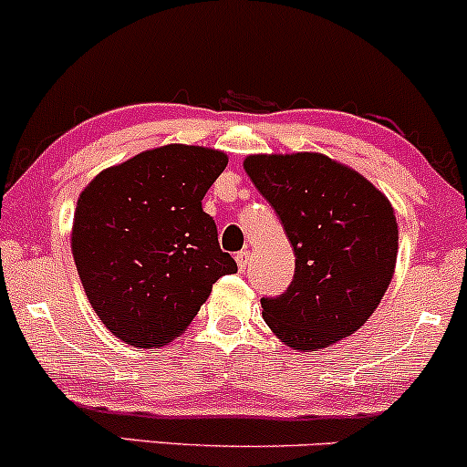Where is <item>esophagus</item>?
Segmentation results:
<instances>
[{"mask_svg":"<svg viewBox=\"0 0 467 467\" xmlns=\"http://www.w3.org/2000/svg\"><path fill=\"white\" fill-rule=\"evenodd\" d=\"M234 259H237L239 270L244 273V270L248 268V264H250V253H248V250H242V253H237V257H234Z\"/></svg>","mask_w":467,"mask_h":467,"instance_id":"1","label":"esophagus"}]
</instances>
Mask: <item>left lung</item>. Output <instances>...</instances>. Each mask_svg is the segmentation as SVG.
Here are the masks:
<instances>
[{"mask_svg": "<svg viewBox=\"0 0 467 467\" xmlns=\"http://www.w3.org/2000/svg\"><path fill=\"white\" fill-rule=\"evenodd\" d=\"M295 250L285 292L264 296L265 324L295 350H321L358 330L397 264L394 210L368 179L317 152L244 161Z\"/></svg>", "mask_w": 467, "mask_h": 467, "instance_id": "8db88e82", "label": "left lung"}]
</instances>
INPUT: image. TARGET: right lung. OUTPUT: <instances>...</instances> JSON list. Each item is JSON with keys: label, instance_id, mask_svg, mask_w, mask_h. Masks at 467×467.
<instances>
[{"label": "right lung", "instance_id": "1", "mask_svg": "<svg viewBox=\"0 0 467 467\" xmlns=\"http://www.w3.org/2000/svg\"><path fill=\"white\" fill-rule=\"evenodd\" d=\"M228 157L163 146L99 172L79 194L73 257L104 326L135 348L182 335L213 284L237 273L202 199Z\"/></svg>", "mask_w": 467, "mask_h": 467}]
</instances>
